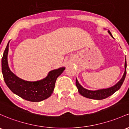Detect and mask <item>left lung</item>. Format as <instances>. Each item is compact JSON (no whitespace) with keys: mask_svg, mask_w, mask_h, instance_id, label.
<instances>
[{"mask_svg":"<svg viewBox=\"0 0 129 129\" xmlns=\"http://www.w3.org/2000/svg\"><path fill=\"white\" fill-rule=\"evenodd\" d=\"M108 33L110 34V35L113 37L112 35H111V32L108 30ZM126 67H127V63L126 60L125 62V72L124 73L122 79L117 83L116 85H114L113 87H110L108 89H100L97 90H90L84 89V87H82L79 84L78 80L76 79V86L77 87L78 92L80 94L83 95V97H85L86 98L95 99V100H102V99H106L107 97H110V95L114 94L115 92H116L117 90L120 89L121 87L122 84H123L124 80H125V76H126Z\"/></svg>","mask_w":129,"mask_h":129,"instance_id":"8db88e82","label":"left lung"}]
</instances>
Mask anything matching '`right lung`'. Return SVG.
I'll return each mask as SVG.
<instances>
[{"mask_svg":"<svg viewBox=\"0 0 129 129\" xmlns=\"http://www.w3.org/2000/svg\"><path fill=\"white\" fill-rule=\"evenodd\" d=\"M9 42L2 58V74L8 88L21 98L34 102L42 101L50 97L53 92L57 77L63 72L65 68L52 70L45 78L37 81L30 82L22 80L13 73L8 67L7 56Z\"/></svg>","mask_w":129,"mask_h":129,"instance_id":"add662e5","label":"right lung"}]
</instances>
